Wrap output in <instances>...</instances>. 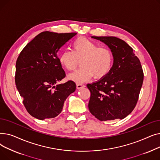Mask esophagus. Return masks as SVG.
I'll return each instance as SVG.
<instances>
[{
	"instance_id": "34e87169",
	"label": "esophagus",
	"mask_w": 160,
	"mask_h": 160,
	"mask_svg": "<svg viewBox=\"0 0 160 160\" xmlns=\"http://www.w3.org/2000/svg\"><path fill=\"white\" fill-rule=\"evenodd\" d=\"M85 87V85L82 84V83H77V88L78 89H82L83 88Z\"/></svg>"
}]
</instances>
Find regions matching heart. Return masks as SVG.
Listing matches in <instances>:
<instances>
[{"mask_svg":"<svg viewBox=\"0 0 160 160\" xmlns=\"http://www.w3.org/2000/svg\"><path fill=\"white\" fill-rule=\"evenodd\" d=\"M72 50H65L60 56L61 65L69 71L77 67L81 60L80 69L69 75V78L82 83L92 78H102L110 72L114 56L112 50L106 47H99L95 42L85 37H79L71 43Z\"/></svg>","mask_w":160,"mask_h":160,"instance_id":"b5f03b06","label":"heart"}]
</instances>
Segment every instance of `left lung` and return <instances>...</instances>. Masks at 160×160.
<instances>
[{"label": "left lung", "mask_w": 160, "mask_h": 160, "mask_svg": "<svg viewBox=\"0 0 160 160\" xmlns=\"http://www.w3.org/2000/svg\"><path fill=\"white\" fill-rule=\"evenodd\" d=\"M91 38L108 46L114 62L106 77L87 85L91 92L89 110L101 121L122 119L138 102L144 77L141 62L124 41L113 36Z\"/></svg>", "instance_id": "obj_1"}]
</instances>
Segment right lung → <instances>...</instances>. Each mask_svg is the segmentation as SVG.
Wrapping results in <instances>:
<instances>
[{
	"label": "right lung",
	"mask_w": 160,
	"mask_h": 160,
	"mask_svg": "<svg viewBox=\"0 0 160 160\" xmlns=\"http://www.w3.org/2000/svg\"><path fill=\"white\" fill-rule=\"evenodd\" d=\"M76 34L43 32L24 47L18 58L16 87L27 112L38 119L58 116L66 98L76 89L71 80L58 84L65 73L57 56L60 48Z\"/></svg>",
	"instance_id": "right-lung-1"
}]
</instances>
